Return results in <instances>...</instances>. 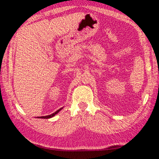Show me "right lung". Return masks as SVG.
I'll return each instance as SVG.
<instances>
[{"label":"right lung","instance_id":"1","mask_svg":"<svg viewBox=\"0 0 159 159\" xmlns=\"http://www.w3.org/2000/svg\"><path fill=\"white\" fill-rule=\"evenodd\" d=\"M61 109H62V108H61V109H58L57 111H56L55 113H53V114H50V115L46 116H39V117H38V118H52V117H53V116H54L57 114V113H58L59 111H60Z\"/></svg>","mask_w":159,"mask_h":159}]
</instances>
